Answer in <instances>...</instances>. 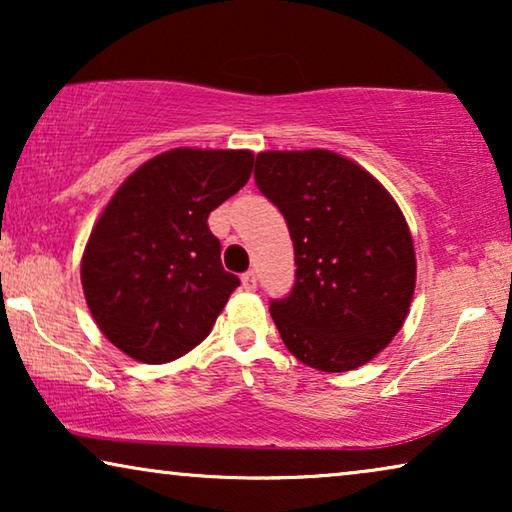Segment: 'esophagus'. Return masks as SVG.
<instances>
[{
  "label": "esophagus",
  "instance_id": "obj_1",
  "mask_svg": "<svg viewBox=\"0 0 512 512\" xmlns=\"http://www.w3.org/2000/svg\"><path fill=\"white\" fill-rule=\"evenodd\" d=\"M242 286H244V289H247V291H254L256 289V272H244V275H242Z\"/></svg>",
  "mask_w": 512,
  "mask_h": 512
}]
</instances>
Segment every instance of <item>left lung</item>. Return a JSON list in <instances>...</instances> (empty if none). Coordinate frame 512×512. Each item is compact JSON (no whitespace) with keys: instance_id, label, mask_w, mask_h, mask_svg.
I'll use <instances>...</instances> for the list:
<instances>
[{"instance_id":"1","label":"left lung","mask_w":512,"mask_h":512,"mask_svg":"<svg viewBox=\"0 0 512 512\" xmlns=\"http://www.w3.org/2000/svg\"><path fill=\"white\" fill-rule=\"evenodd\" d=\"M254 177L296 251L291 296L270 305L286 349L324 373L373 361L415 296V244L398 202L359 163L326 149L261 151Z\"/></svg>"}]
</instances>
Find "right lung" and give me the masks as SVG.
I'll return each mask as SVG.
<instances>
[{
  "label": "right lung",
  "instance_id": "add662e5",
  "mask_svg": "<svg viewBox=\"0 0 512 512\" xmlns=\"http://www.w3.org/2000/svg\"><path fill=\"white\" fill-rule=\"evenodd\" d=\"M251 167L247 149L179 146L139 165L102 209L81 258L83 296L130 359L174 361L212 331L240 279L223 270L207 219Z\"/></svg>",
  "mask_w": 512,
  "mask_h": 512
}]
</instances>
